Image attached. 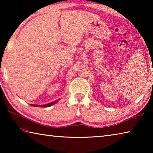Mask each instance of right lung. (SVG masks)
Returning <instances> with one entry per match:
<instances>
[{
	"mask_svg": "<svg viewBox=\"0 0 153 153\" xmlns=\"http://www.w3.org/2000/svg\"><path fill=\"white\" fill-rule=\"evenodd\" d=\"M60 99H58V100H56L55 101L53 102H49L48 104H45V105H33V104H31V106H33V107H51V106L53 105L56 104V102H57Z\"/></svg>",
	"mask_w": 153,
	"mask_h": 153,
	"instance_id": "obj_1",
	"label": "right lung"
}]
</instances>
